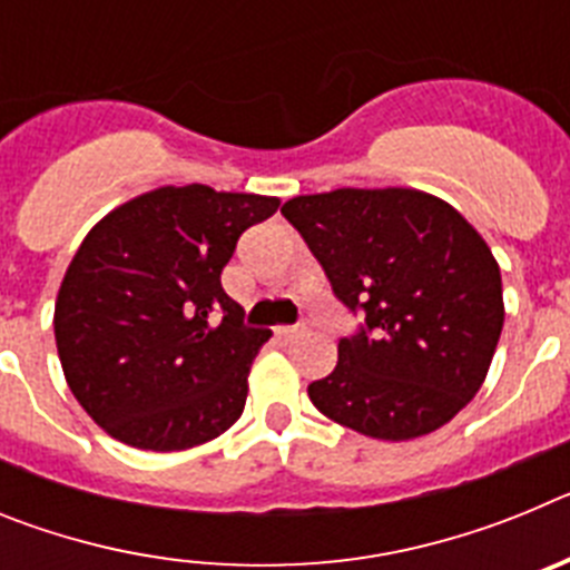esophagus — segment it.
Here are the masks:
<instances>
[{"mask_svg":"<svg viewBox=\"0 0 570 570\" xmlns=\"http://www.w3.org/2000/svg\"><path fill=\"white\" fill-rule=\"evenodd\" d=\"M276 336H279L282 342H291V340H296V336H302V328H294V325H282V328H276Z\"/></svg>","mask_w":570,"mask_h":570,"instance_id":"34e87169","label":"esophagus"}]
</instances>
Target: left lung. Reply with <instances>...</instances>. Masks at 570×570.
Returning <instances> with one entry per match:
<instances>
[{
    "label": "left lung",
    "mask_w": 570,
    "mask_h": 570,
    "mask_svg": "<svg viewBox=\"0 0 570 570\" xmlns=\"http://www.w3.org/2000/svg\"><path fill=\"white\" fill-rule=\"evenodd\" d=\"M282 214L334 294L365 325L308 385L322 414L356 434L405 442L476 396L505 322L500 265L456 208L416 188L294 196Z\"/></svg>",
    "instance_id": "left-lung-1"
}]
</instances>
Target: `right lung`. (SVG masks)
Masks as SVG:
<instances>
[{"instance_id":"add662e5","label":"right lung","mask_w":570,"mask_h":570,"mask_svg":"<svg viewBox=\"0 0 570 570\" xmlns=\"http://www.w3.org/2000/svg\"><path fill=\"white\" fill-rule=\"evenodd\" d=\"M276 208V196L165 185L88 230L59 285L53 334L68 387L105 434L165 454L239 420L271 331L242 325L219 276L242 230Z\"/></svg>"}]
</instances>
